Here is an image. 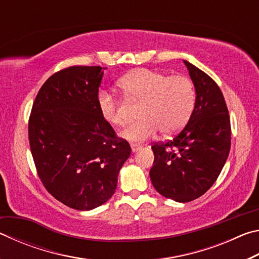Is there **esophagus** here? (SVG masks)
<instances>
[{
  "mask_svg": "<svg viewBox=\"0 0 259 259\" xmlns=\"http://www.w3.org/2000/svg\"><path fill=\"white\" fill-rule=\"evenodd\" d=\"M131 150H133V152H137L139 150H142V146L137 145V144H131Z\"/></svg>",
  "mask_w": 259,
  "mask_h": 259,
  "instance_id": "obj_1",
  "label": "esophagus"
}]
</instances>
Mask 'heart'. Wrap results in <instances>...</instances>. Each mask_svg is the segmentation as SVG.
<instances>
[{
  "instance_id": "1",
  "label": "heart",
  "mask_w": 259,
  "mask_h": 259,
  "mask_svg": "<svg viewBox=\"0 0 259 259\" xmlns=\"http://www.w3.org/2000/svg\"><path fill=\"white\" fill-rule=\"evenodd\" d=\"M117 85L125 99L139 103L137 116L122 130V137L139 143L155 136L174 135L184 128L195 106V88L190 77L171 75L155 69L139 68L121 77ZM97 106L105 122L113 126L124 123L122 104L108 91H100Z\"/></svg>"
}]
</instances>
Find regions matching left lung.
<instances>
[{
  "instance_id": "obj_1",
  "label": "left lung",
  "mask_w": 259,
  "mask_h": 259,
  "mask_svg": "<svg viewBox=\"0 0 259 259\" xmlns=\"http://www.w3.org/2000/svg\"><path fill=\"white\" fill-rule=\"evenodd\" d=\"M184 63L195 87V106L172 139L153 144L150 170L155 190L177 202L198 199L213 185L231 148V121L222 90L208 74Z\"/></svg>"
}]
</instances>
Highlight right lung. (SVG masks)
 I'll use <instances>...</instances> for the list:
<instances>
[{
	"mask_svg": "<svg viewBox=\"0 0 259 259\" xmlns=\"http://www.w3.org/2000/svg\"><path fill=\"white\" fill-rule=\"evenodd\" d=\"M100 66L66 67L48 78L34 100L28 139L43 186L61 203L91 210L116 190L131 147L97 106Z\"/></svg>",
	"mask_w": 259,
	"mask_h": 259,
	"instance_id": "obj_1",
	"label": "right lung"
}]
</instances>
